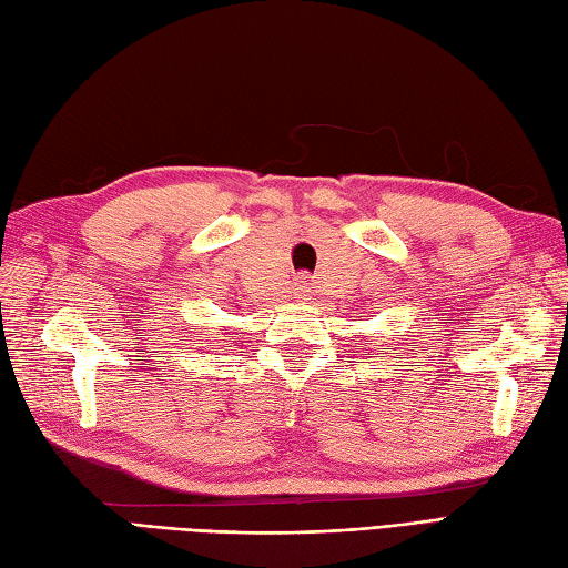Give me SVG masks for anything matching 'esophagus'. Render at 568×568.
<instances>
[{
    "instance_id": "obj_1",
    "label": "esophagus",
    "mask_w": 568,
    "mask_h": 568,
    "mask_svg": "<svg viewBox=\"0 0 568 568\" xmlns=\"http://www.w3.org/2000/svg\"><path fill=\"white\" fill-rule=\"evenodd\" d=\"M298 286H304V284H298Z\"/></svg>"
}]
</instances>
